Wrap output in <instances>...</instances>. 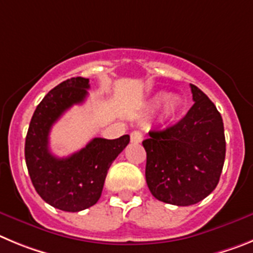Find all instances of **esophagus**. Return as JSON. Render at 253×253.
I'll list each match as a JSON object with an SVG mask.
<instances>
[{
  "label": "esophagus",
  "instance_id": "34e87169",
  "mask_svg": "<svg viewBox=\"0 0 253 253\" xmlns=\"http://www.w3.org/2000/svg\"><path fill=\"white\" fill-rule=\"evenodd\" d=\"M142 137L143 135L141 131L131 132V142H136V143L141 142V141H142Z\"/></svg>",
  "mask_w": 253,
  "mask_h": 253
}]
</instances>
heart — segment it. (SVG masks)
<instances>
[{
  "label": "heart",
  "mask_w": 253,
  "mask_h": 253,
  "mask_svg": "<svg viewBox=\"0 0 253 253\" xmlns=\"http://www.w3.org/2000/svg\"><path fill=\"white\" fill-rule=\"evenodd\" d=\"M164 101L166 102L164 104V117L170 120V118H172L176 115L179 108H180V99L175 97V95H168L166 93L160 92L152 97L151 102H150V107H151L152 110L159 108Z\"/></svg>",
  "instance_id": "obj_1"
}]
</instances>
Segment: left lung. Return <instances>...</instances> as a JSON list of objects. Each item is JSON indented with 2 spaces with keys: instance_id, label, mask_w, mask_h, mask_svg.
Instances as JSON below:
<instances>
[{
  "instance_id": "8db88e82",
  "label": "left lung",
  "mask_w": 253,
  "mask_h": 253,
  "mask_svg": "<svg viewBox=\"0 0 253 253\" xmlns=\"http://www.w3.org/2000/svg\"><path fill=\"white\" fill-rule=\"evenodd\" d=\"M194 104L180 121L163 131H150L146 183L156 199L186 207L208 197L217 186L226 158V138L214 103L190 84Z\"/></svg>"
}]
</instances>
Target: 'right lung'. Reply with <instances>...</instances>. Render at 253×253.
Returning <instances> with one entry per match:
<instances>
[{
    "instance_id": "add662e5",
    "label": "right lung",
    "mask_w": 253,
    "mask_h": 253,
    "mask_svg": "<svg viewBox=\"0 0 253 253\" xmlns=\"http://www.w3.org/2000/svg\"><path fill=\"white\" fill-rule=\"evenodd\" d=\"M89 79L77 77L56 85L36 107L25 141V160L38 194L54 208L79 211L101 198L111 164L128 145L129 136L116 140L95 137L68 158H56L49 150V133L61 115L83 103Z\"/></svg>"
}]
</instances>
